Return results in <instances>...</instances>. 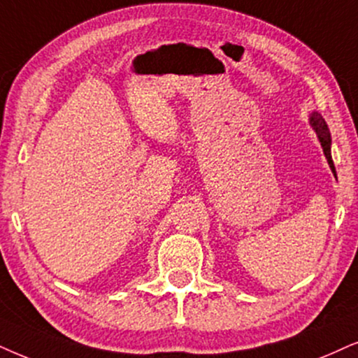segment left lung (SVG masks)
Returning <instances> with one entry per match:
<instances>
[{
  "instance_id": "1",
  "label": "left lung",
  "mask_w": 358,
  "mask_h": 358,
  "mask_svg": "<svg viewBox=\"0 0 358 358\" xmlns=\"http://www.w3.org/2000/svg\"><path fill=\"white\" fill-rule=\"evenodd\" d=\"M310 122H312V127L315 129V132L319 135V140H320V145L324 148V153H325V158H327L330 169H332L334 175H336V166H334V162H332V155H330V132H329V127L325 124V120L322 119V115L320 114H314L310 117Z\"/></svg>"
}]
</instances>
